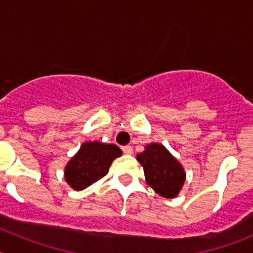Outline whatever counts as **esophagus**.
<instances>
[{
  "label": "esophagus",
  "instance_id": "obj_1",
  "mask_svg": "<svg viewBox=\"0 0 253 253\" xmlns=\"http://www.w3.org/2000/svg\"><path fill=\"white\" fill-rule=\"evenodd\" d=\"M123 152H124L125 154H128V156H130V154H133V147L131 146H125L123 147Z\"/></svg>",
  "mask_w": 253,
  "mask_h": 253
}]
</instances>
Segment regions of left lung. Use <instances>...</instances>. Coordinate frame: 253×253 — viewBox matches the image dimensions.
Segmentation results:
<instances>
[{
    "label": "left lung",
    "instance_id": "obj_1",
    "mask_svg": "<svg viewBox=\"0 0 253 253\" xmlns=\"http://www.w3.org/2000/svg\"><path fill=\"white\" fill-rule=\"evenodd\" d=\"M143 166L147 184L167 199L176 198L185 182L184 169L160 143H151L137 156Z\"/></svg>",
    "mask_w": 253,
    "mask_h": 253
}]
</instances>
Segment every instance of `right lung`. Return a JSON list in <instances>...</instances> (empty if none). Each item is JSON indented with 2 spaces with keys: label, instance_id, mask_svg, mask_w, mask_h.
I'll return each mask as SVG.
<instances>
[{
  "label": "right lung",
  "instance_id": "obj_1",
  "mask_svg": "<svg viewBox=\"0 0 253 253\" xmlns=\"http://www.w3.org/2000/svg\"><path fill=\"white\" fill-rule=\"evenodd\" d=\"M122 149L115 144L101 142H86L71 158L64 169L67 184L75 190H84L104 177Z\"/></svg>",
  "mask_w": 253,
  "mask_h": 253
}]
</instances>
